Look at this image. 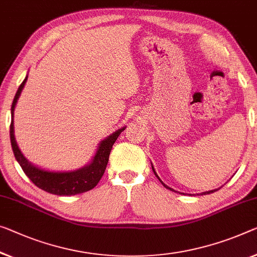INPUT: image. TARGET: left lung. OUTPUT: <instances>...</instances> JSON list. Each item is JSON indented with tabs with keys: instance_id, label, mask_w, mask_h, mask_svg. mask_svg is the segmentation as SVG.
<instances>
[{
	"instance_id": "left-lung-1",
	"label": "left lung",
	"mask_w": 257,
	"mask_h": 257,
	"mask_svg": "<svg viewBox=\"0 0 257 257\" xmlns=\"http://www.w3.org/2000/svg\"><path fill=\"white\" fill-rule=\"evenodd\" d=\"M152 169H153V171H154V173H155V176L157 177V178H159V176H157V173L155 172V170H154V167H153V165H152ZM159 180L161 181V183H162V184H163V186H164V187H167L168 189H170V191H173V192H175V189H172V188H170V187H168V186H167V185H165V184L163 183V181H162V180H161L160 178H159ZM218 189H219V188H217V189H214V191H209V192H204V193H201V194H204V195H206V194H210V193H214V192H216V191H218Z\"/></svg>"
}]
</instances>
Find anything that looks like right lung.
<instances>
[{
  "label": "right lung",
  "mask_w": 257,
  "mask_h": 257,
  "mask_svg": "<svg viewBox=\"0 0 257 257\" xmlns=\"http://www.w3.org/2000/svg\"><path fill=\"white\" fill-rule=\"evenodd\" d=\"M27 80V77L24 79V81L19 86V88L16 93L13 105H11V124H10V141L11 147H13L14 155L16 160L21 165L25 175L32 180V183L43 191L50 193L55 195H76L80 193H85L94 188L97 185L98 181L102 178L105 171L106 164L109 161V155L111 152V148L119 134L124 131L125 127L117 130L116 132L110 134L108 138L101 141L98 146L95 156L93 157L92 162L86 167L74 170V171L60 172V171H48L38 167H35L31 162L26 160V157L23 155L21 149L18 148L17 142L15 139L14 131V111L15 106L17 103L19 95H21L24 85Z\"/></svg>",
  "instance_id": "1"
}]
</instances>
